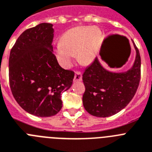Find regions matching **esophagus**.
I'll list each match as a JSON object with an SVG mask.
<instances>
[{"label": "esophagus", "mask_w": 152, "mask_h": 152, "mask_svg": "<svg viewBox=\"0 0 152 152\" xmlns=\"http://www.w3.org/2000/svg\"><path fill=\"white\" fill-rule=\"evenodd\" d=\"M82 78H83V74L80 71H76L75 72V76H74V81H81Z\"/></svg>", "instance_id": "1"}]
</instances>
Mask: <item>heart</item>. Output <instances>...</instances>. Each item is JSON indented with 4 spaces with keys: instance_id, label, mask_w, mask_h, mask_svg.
Wrapping results in <instances>:
<instances>
[{
    "instance_id": "b5f03b06",
    "label": "heart",
    "mask_w": 152,
    "mask_h": 152,
    "mask_svg": "<svg viewBox=\"0 0 152 152\" xmlns=\"http://www.w3.org/2000/svg\"><path fill=\"white\" fill-rule=\"evenodd\" d=\"M101 32L97 27H76L63 34L61 43L55 47V54L63 66L72 65L78 53L80 62L89 63L93 60L98 51Z\"/></svg>"
}]
</instances>
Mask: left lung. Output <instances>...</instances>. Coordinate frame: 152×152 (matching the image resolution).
Listing matches in <instances>:
<instances>
[{
	"label": "left lung",
	"mask_w": 152,
	"mask_h": 152,
	"mask_svg": "<svg viewBox=\"0 0 152 152\" xmlns=\"http://www.w3.org/2000/svg\"><path fill=\"white\" fill-rule=\"evenodd\" d=\"M136 59L132 68L115 73L105 70L97 59L85 69L83 103L92 115L109 117L118 113L134 97L141 79V56L135 44Z\"/></svg>",
	"instance_id": "1"
}]
</instances>
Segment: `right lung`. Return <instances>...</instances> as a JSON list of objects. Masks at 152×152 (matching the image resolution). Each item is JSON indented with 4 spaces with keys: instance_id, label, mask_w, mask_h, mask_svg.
Here are the masks:
<instances>
[{
    "instance_id": "1",
    "label": "right lung",
    "mask_w": 152,
    "mask_h": 152,
    "mask_svg": "<svg viewBox=\"0 0 152 152\" xmlns=\"http://www.w3.org/2000/svg\"><path fill=\"white\" fill-rule=\"evenodd\" d=\"M53 29L43 23L20 34L10 50L9 83L14 99L38 117L57 114L61 93L71 87L74 72L62 68L53 53Z\"/></svg>"
}]
</instances>
